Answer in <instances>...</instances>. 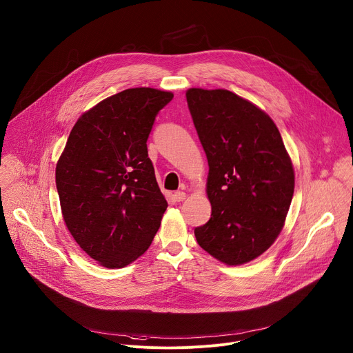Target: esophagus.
<instances>
[{
	"label": "esophagus",
	"mask_w": 353,
	"mask_h": 353,
	"mask_svg": "<svg viewBox=\"0 0 353 353\" xmlns=\"http://www.w3.org/2000/svg\"><path fill=\"white\" fill-rule=\"evenodd\" d=\"M174 199L177 201V203H181V201L185 199V192L184 191H176L174 192Z\"/></svg>",
	"instance_id": "obj_1"
}]
</instances>
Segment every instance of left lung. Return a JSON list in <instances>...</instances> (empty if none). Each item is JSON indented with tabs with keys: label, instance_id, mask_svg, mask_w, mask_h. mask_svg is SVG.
<instances>
[{
	"label": "left lung",
	"instance_id": "8db88e82",
	"mask_svg": "<svg viewBox=\"0 0 353 353\" xmlns=\"http://www.w3.org/2000/svg\"><path fill=\"white\" fill-rule=\"evenodd\" d=\"M187 105L208 159L211 219L194 229L216 260L240 265L261 256L283 228L294 172L271 117L226 89L191 88Z\"/></svg>",
	"mask_w": 353,
	"mask_h": 353
}]
</instances>
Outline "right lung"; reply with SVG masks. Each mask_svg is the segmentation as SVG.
<instances>
[{"instance_id": "1", "label": "right lung", "mask_w": 353, "mask_h": 353, "mask_svg": "<svg viewBox=\"0 0 353 353\" xmlns=\"http://www.w3.org/2000/svg\"><path fill=\"white\" fill-rule=\"evenodd\" d=\"M172 92L132 88L116 93L75 123L56 168L64 222L85 253L123 268L152 243L168 203L146 141Z\"/></svg>"}]
</instances>
